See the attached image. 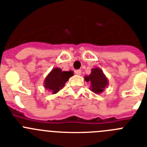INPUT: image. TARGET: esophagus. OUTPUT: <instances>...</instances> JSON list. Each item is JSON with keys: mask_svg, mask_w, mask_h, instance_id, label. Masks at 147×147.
<instances>
[{"mask_svg": "<svg viewBox=\"0 0 147 147\" xmlns=\"http://www.w3.org/2000/svg\"><path fill=\"white\" fill-rule=\"evenodd\" d=\"M75 74H76V75H79V76H80V75H81L82 71H80V70H76V71H75Z\"/></svg>", "mask_w": 147, "mask_h": 147, "instance_id": "esophagus-1", "label": "esophagus"}]
</instances>
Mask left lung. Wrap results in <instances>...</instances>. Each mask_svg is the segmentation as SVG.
Here are the masks:
<instances>
[{
	"mask_svg": "<svg viewBox=\"0 0 147 147\" xmlns=\"http://www.w3.org/2000/svg\"><path fill=\"white\" fill-rule=\"evenodd\" d=\"M85 80L87 82H90V89L96 94L102 93L109 84L108 79L99 67L92 68L90 74L85 76Z\"/></svg>",
	"mask_w": 147,
	"mask_h": 147,
	"instance_id": "obj_1",
	"label": "left lung"
}]
</instances>
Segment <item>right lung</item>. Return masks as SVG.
Returning a JSON list of instances; mask_svg holds the SVG:
<instances>
[{
	"label": "right lung",
	"instance_id": "obj_1",
	"mask_svg": "<svg viewBox=\"0 0 147 147\" xmlns=\"http://www.w3.org/2000/svg\"><path fill=\"white\" fill-rule=\"evenodd\" d=\"M73 75L72 71H62L59 67H54L45 77L43 82L44 88L51 92L52 94H55L64 88L66 82Z\"/></svg>",
	"mask_w": 147,
	"mask_h": 147
}]
</instances>
